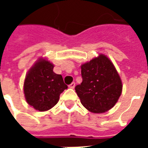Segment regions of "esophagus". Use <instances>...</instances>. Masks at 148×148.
<instances>
[{
	"instance_id": "esophagus-1",
	"label": "esophagus",
	"mask_w": 148,
	"mask_h": 148,
	"mask_svg": "<svg viewBox=\"0 0 148 148\" xmlns=\"http://www.w3.org/2000/svg\"><path fill=\"white\" fill-rule=\"evenodd\" d=\"M75 87V82H72L71 85H69V88H71V89H74Z\"/></svg>"
}]
</instances>
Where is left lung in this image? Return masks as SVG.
Masks as SVG:
<instances>
[{"label":"left lung","mask_w":148,"mask_h":148,"mask_svg":"<svg viewBox=\"0 0 148 148\" xmlns=\"http://www.w3.org/2000/svg\"><path fill=\"white\" fill-rule=\"evenodd\" d=\"M82 82L75 86L82 106L93 113L112 109L122 92V82L109 58L100 55L82 65Z\"/></svg>","instance_id":"8db88e82"}]
</instances>
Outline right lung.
Returning <instances> with one entry per match:
<instances>
[{"label": "right lung", "mask_w": 148, "mask_h": 148, "mask_svg": "<svg viewBox=\"0 0 148 148\" xmlns=\"http://www.w3.org/2000/svg\"><path fill=\"white\" fill-rule=\"evenodd\" d=\"M54 65L41 58L28 71L24 84V93L28 105L40 112L47 111L58 103L67 86L61 74L53 71Z\"/></svg>", "instance_id": "right-lung-1"}]
</instances>
